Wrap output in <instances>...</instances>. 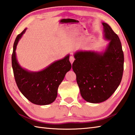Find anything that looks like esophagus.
<instances>
[{
	"label": "esophagus",
	"mask_w": 135,
	"mask_h": 135,
	"mask_svg": "<svg viewBox=\"0 0 135 135\" xmlns=\"http://www.w3.org/2000/svg\"><path fill=\"white\" fill-rule=\"evenodd\" d=\"M74 60H75L74 57L73 56H70V62L71 63V64H73V62H74Z\"/></svg>",
	"instance_id": "obj_1"
}]
</instances>
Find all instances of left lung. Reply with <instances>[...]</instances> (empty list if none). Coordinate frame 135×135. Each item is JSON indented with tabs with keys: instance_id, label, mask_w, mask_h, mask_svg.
Returning a JSON list of instances; mask_svg holds the SVG:
<instances>
[{
	"instance_id": "8db88e82",
	"label": "left lung",
	"mask_w": 135,
	"mask_h": 135,
	"mask_svg": "<svg viewBox=\"0 0 135 135\" xmlns=\"http://www.w3.org/2000/svg\"><path fill=\"white\" fill-rule=\"evenodd\" d=\"M104 37L109 41L102 51H76L73 70L83 98L98 104L114 93L122 80L124 55L119 37L109 25L102 23Z\"/></svg>"
}]
</instances>
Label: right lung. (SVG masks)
<instances>
[{"instance_id": "right-lung-1", "label": "right lung", "mask_w": 135, "mask_h": 135, "mask_svg": "<svg viewBox=\"0 0 135 135\" xmlns=\"http://www.w3.org/2000/svg\"><path fill=\"white\" fill-rule=\"evenodd\" d=\"M27 28L17 35L12 56V68L16 83L22 94L29 101L38 105H46L53 102L57 97L58 88L71 68L70 54L55 61L44 69L31 71L23 68L18 63L16 50L18 41Z\"/></svg>"}]
</instances>
